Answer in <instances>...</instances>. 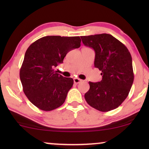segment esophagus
<instances>
[{
	"label": "esophagus",
	"mask_w": 149,
	"mask_h": 149,
	"mask_svg": "<svg viewBox=\"0 0 149 149\" xmlns=\"http://www.w3.org/2000/svg\"><path fill=\"white\" fill-rule=\"evenodd\" d=\"M81 81H82V80L80 79H78V78L74 79V83H76V84H77V83H79L80 82H81Z\"/></svg>",
	"instance_id": "esophagus-1"
}]
</instances>
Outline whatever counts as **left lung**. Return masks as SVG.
Masks as SVG:
<instances>
[{
  "mask_svg": "<svg viewBox=\"0 0 149 149\" xmlns=\"http://www.w3.org/2000/svg\"><path fill=\"white\" fill-rule=\"evenodd\" d=\"M95 52L94 66L102 71L100 82H89L85 100L102 112L117 109L127 97L134 82L132 59L127 48L111 34L81 36Z\"/></svg>",
  "mask_w": 149,
  "mask_h": 149,
  "instance_id": "left-lung-1",
  "label": "left lung"
}]
</instances>
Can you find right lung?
<instances>
[{"instance_id": "right-lung-1", "label": "right lung", "mask_w": 149, "mask_h": 149, "mask_svg": "<svg viewBox=\"0 0 149 149\" xmlns=\"http://www.w3.org/2000/svg\"><path fill=\"white\" fill-rule=\"evenodd\" d=\"M79 36H47L36 40L26 50L19 71L23 90L34 106L50 111L62 106L74 81L56 73L70 51L79 48Z\"/></svg>"}]
</instances>
